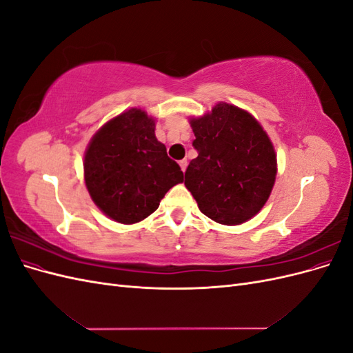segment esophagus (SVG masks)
<instances>
[{
	"instance_id": "esophagus-1",
	"label": "esophagus",
	"mask_w": 353,
	"mask_h": 353,
	"mask_svg": "<svg viewBox=\"0 0 353 353\" xmlns=\"http://www.w3.org/2000/svg\"><path fill=\"white\" fill-rule=\"evenodd\" d=\"M187 165H188V162H187V159H183L179 162V166H181V169H183V172H185V169H187Z\"/></svg>"
}]
</instances>
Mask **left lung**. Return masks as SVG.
<instances>
[{"label":"left lung","instance_id":"1","mask_svg":"<svg viewBox=\"0 0 353 353\" xmlns=\"http://www.w3.org/2000/svg\"><path fill=\"white\" fill-rule=\"evenodd\" d=\"M199 156L184 184L201 213L222 225H240L268 201L276 176V153L268 134L237 105L218 103L190 117Z\"/></svg>","mask_w":353,"mask_h":353}]
</instances>
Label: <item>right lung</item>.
<instances>
[{"mask_svg":"<svg viewBox=\"0 0 353 353\" xmlns=\"http://www.w3.org/2000/svg\"><path fill=\"white\" fill-rule=\"evenodd\" d=\"M154 130V117L132 108L105 122L85 150L83 179L92 201L105 216L125 225L150 216L168 191L184 179Z\"/></svg>","mask_w":353,"mask_h":353,"instance_id":"1","label":"right lung"}]
</instances>
